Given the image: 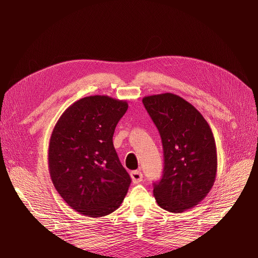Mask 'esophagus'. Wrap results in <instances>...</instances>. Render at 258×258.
Returning <instances> with one entry per match:
<instances>
[{"mask_svg": "<svg viewBox=\"0 0 258 258\" xmlns=\"http://www.w3.org/2000/svg\"><path fill=\"white\" fill-rule=\"evenodd\" d=\"M131 178H132V181L133 183L137 184V183H140L143 179V174L140 170H134L131 172Z\"/></svg>", "mask_w": 258, "mask_h": 258, "instance_id": "1", "label": "esophagus"}]
</instances>
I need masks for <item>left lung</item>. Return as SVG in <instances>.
<instances>
[{
    "mask_svg": "<svg viewBox=\"0 0 258 258\" xmlns=\"http://www.w3.org/2000/svg\"><path fill=\"white\" fill-rule=\"evenodd\" d=\"M142 102L159 130L164 152L163 177L154 186L157 204L172 213L194 208L211 190L218 153L208 122L172 93L145 96Z\"/></svg>",
    "mask_w": 258,
    "mask_h": 258,
    "instance_id": "left-lung-1",
    "label": "left lung"
}]
</instances>
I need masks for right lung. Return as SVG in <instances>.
I'll list each match as a JSON object with an SVG mask.
<instances>
[{
	"instance_id": "obj_1",
	"label": "right lung",
	"mask_w": 258,
	"mask_h": 258,
	"mask_svg": "<svg viewBox=\"0 0 258 258\" xmlns=\"http://www.w3.org/2000/svg\"><path fill=\"white\" fill-rule=\"evenodd\" d=\"M126 100L84 97L67 107L52 131L48 167L52 183L72 209L100 218L118 209L131 178L120 163L113 135Z\"/></svg>"
}]
</instances>
